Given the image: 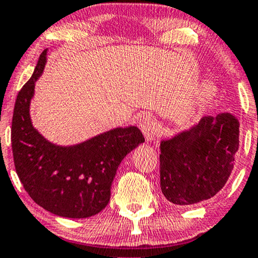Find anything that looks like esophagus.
Returning a JSON list of instances; mask_svg holds the SVG:
<instances>
[{
    "label": "esophagus",
    "mask_w": 258,
    "mask_h": 258,
    "mask_svg": "<svg viewBox=\"0 0 258 258\" xmlns=\"http://www.w3.org/2000/svg\"><path fill=\"white\" fill-rule=\"evenodd\" d=\"M139 127H141L143 135H144L147 142H154L156 138V130H155L154 119L150 115H144L139 120Z\"/></svg>",
    "instance_id": "obj_1"
}]
</instances>
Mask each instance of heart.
<instances>
[{"mask_svg": "<svg viewBox=\"0 0 258 258\" xmlns=\"http://www.w3.org/2000/svg\"><path fill=\"white\" fill-rule=\"evenodd\" d=\"M215 88L212 85H208L206 88L203 89V91H202L201 94V101L202 102H209L212 101L214 98V96H215Z\"/></svg>", "mask_w": 258, "mask_h": 258, "instance_id": "1", "label": "heart"}]
</instances>
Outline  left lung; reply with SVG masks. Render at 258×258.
<instances>
[{"mask_svg":"<svg viewBox=\"0 0 258 258\" xmlns=\"http://www.w3.org/2000/svg\"><path fill=\"white\" fill-rule=\"evenodd\" d=\"M239 148V121L231 113L202 117L197 125L161 142L160 181L176 206L210 200L225 186Z\"/></svg>","mask_w":258,"mask_h":258,"instance_id":"left-lung-1","label":"left lung"}]
</instances>
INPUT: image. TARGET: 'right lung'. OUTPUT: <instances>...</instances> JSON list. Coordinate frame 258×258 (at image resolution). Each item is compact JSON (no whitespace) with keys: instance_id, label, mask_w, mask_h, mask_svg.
<instances>
[{"instance_id":"1","label":"right lung","mask_w":258,"mask_h":258,"mask_svg":"<svg viewBox=\"0 0 258 258\" xmlns=\"http://www.w3.org/2000/svg\"><path fill=\"white\" fill-rule=\"evenodd\" d=\"M46 50L15 101L12 120L15 170L30 197L45 210L62 218H90L107 207L117 167L144 137L137 127L128 126L71 147L46 141L30 117L31 98L44 70Z\"/></svg>"}]
</instances>
